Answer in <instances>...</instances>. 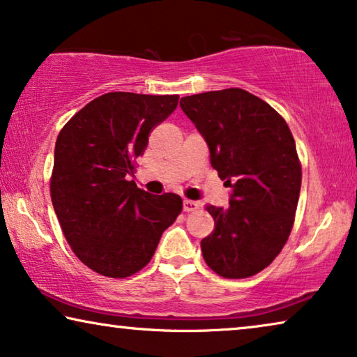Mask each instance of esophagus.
<instances>
[{"mask_svg": "<svg viewBox=\"0 0 357 357\" xmlns=\"http://www.w3.org/2000/svg\"><path fill=\"white\" fill-rule=\"evenodd\" d=\"M183 208H184L185 213L195 211V210H199V204H197V202H194V200H184Z\"/></svg>", "mask_w": 357, "mask_h": 357, "instance_id": "1", "label": "esophagus"}]
</instances>
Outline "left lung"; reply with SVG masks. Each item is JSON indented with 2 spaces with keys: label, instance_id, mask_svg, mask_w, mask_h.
<instances>
[{
  "label": "left lung",
  "instance_id": "1",
  "mask_svg": "<svg viewBox=\"0 0 357 357\" xmlns=\"http://www.w3.org/2000/svg\"><path fill=\"white\" fill-rule=\"evenodd\" d=\"M210 147L213 168L232 188L227 208L206 205L215 229L200 242L205 263L245 279L274 261L289 241L301 189V162L287 121L241 88L181 98Z\"/></svg>",
  "mask_w": 357,
  "mask_h": 357
}]
</instances>
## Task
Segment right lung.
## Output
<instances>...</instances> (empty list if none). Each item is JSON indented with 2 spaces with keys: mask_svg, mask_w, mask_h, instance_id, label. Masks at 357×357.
I'll return each instance as SVG.
<instances>
[{
  "mask_svg": "<svg viewBox=\"0 0 357 357\" xmlns=\"http://www.w3.org/2000/svg\"><path fill=\"white\" fill-rule=\"evenodd\" d=\"M178 99V94H102L57 136L52 206L72 252L94 273L112 279L136 274L183 211L179 195H152L128 181L152 130L173 114Z\"/></svg>",
  "mask_w": 357,
  "mask_h": 357,
  "instance_id": "1",
  "label": "right lung"
}]
</instances>
